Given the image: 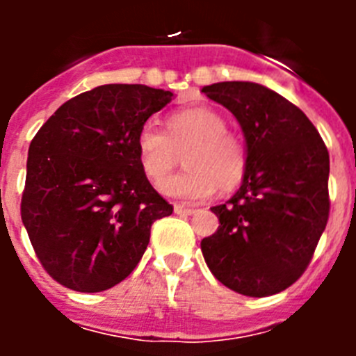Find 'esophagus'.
Here are the masks:
<instances>
[{
    "label": "esophagus",
    "mask_w": 356,
    "mask_h": 356,
    "mask_svg": "<svg viewBox=\"0 0 356 356\" xmlns=\"http://www.w3.org/2000/svg\"><path fill=\"white\" fill-rule=\"evenodd\" d=\"M194 212H196V209H191V207L175 205V213H185V216H193Z\"/></svg>",
    "instance_id": "esophagus-1"
}]
</instances>
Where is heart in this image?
I'll list each match as a JSON object with an SVG mask.
<instances>
[{
  "mask_svg": "<svg viewBox=\"0 0 356 356\" xmlns=\"http://www.w3.org/2000/svg\"><path fill=\"white\" fill-rule=\"evenodd\" d=\"M185 153V169L160 185L165 196L184 201H201L219 187L232 191L242 181L248 168L246 146L226 130V121L216 110L196 106L175 112L168 130L146 122L137 135L140 169L153 184L162 181Z\"/></svg>",
  "mask_w": 356,
  "mask_h": 356,
  "instance_id": "1",
  "label": "heart"
}]
</instances>
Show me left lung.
I'll use <instances>...</instances> for the list:
<instances>
[{"mask_svg":"<svg viewBox=\"0 0 356 356\" xmlns=\"http://www.w3.org/2000/svg\"><path fill=\"white\" fill-rule=\"evenodd\" d=\"M201 92L237 118L248 146L242 185L216 234L201 241L212 275L238 294L266 298L308 267L330 216V155L310 119L253 81H221Z\"/></svg>","mask_w":356,"mask_h":356,"instance_id":"8db88e82","label":"left lung"}]
</instances>
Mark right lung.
Segmentation results:
<instances>
[{"mask_svg": "<svg viewBox=\"0 0 356 356\" xmlns=\"http://www.w3.org/2000/svg\"><path fill=\"white\" fill-rule=\"evenodd\" d=\"M171 99L146 85H102L65 102L31 140L21 219L64 287L118 285L143 259L151 225L172 213L137 156L139 130Z\"/></svg>", "mask_w": 356, "mask_h": 356, "instance_id": "1", "label": "right lung"}]
</instances>
